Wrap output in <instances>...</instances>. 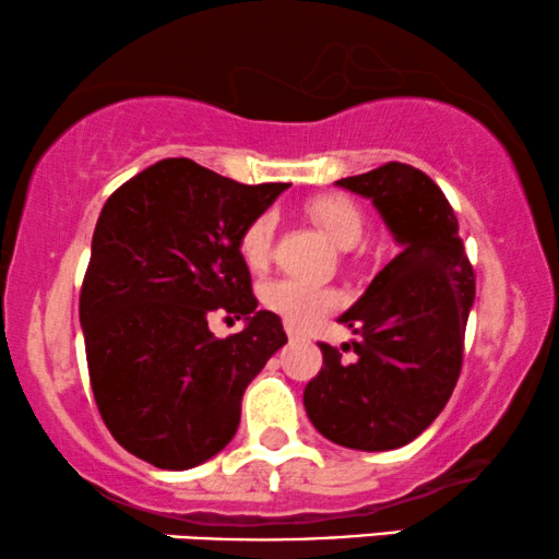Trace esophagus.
Listing matches in <instances>:
<instances>
[{"label":"esophagus","instance_id":"obj_1","mask_svg":"<svg viewBox=\"0 0 559 559\" xmlns=\"http://www.w3.org/2000/svg\"><path fill=\"white\" fill-rule=\"evenodd\" d=\"M285 331H287V336H289V338H300V336H302V331H300V329H295V325H289V323L285 325Z\"/></svg>","mask_w":559,"mask_h":559}]
</instances>
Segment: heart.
Returning a JSON list of instances; mask_svg holds the SVG:
<instances>
[{"label": "heart", "mask_w": 559, "mask_h": 559, "mask_svg": "<svg viewBox=\"0 0 559 559\" xmlns=\"http://www.w3.org/2000/svg\"><path fill=\"white\" fill-rule=\"evenodd\" d=\"M306 213L310 215V221H313L316 226L344 251L354 249V246L359 243L361 234H365V215H361V207L352 198H346V194H318V198L308 200ZM272 228V213H262L253 217L249 226L241 230L238 251H241V259L251 266V270L264 266L266 257H270ZM338 302H342V295H338L336 289L313 285V282L287 277L274 280L264 287V306L285 318L289 325H297V329H308V325L323 321Z\"/></svg>", "instance_id": "heart-1"}]
</instances>
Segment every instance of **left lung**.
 <instances>
[{"mask_svg": "<svg viewBox=\"0 0 559 559\" xmlns=\"http://www.w3.org/2000/svg\"><path fill=\"white\" fill-rule=\"evenodd\" d=\"M336 185L372 200L401 253L338 318L357 336L342 346L355 359L318 344L323 367L302 403L333 444L388 452L429 429L460 380L475 272L452 205L421 169L390 162Z\"/></svg>", "mask_w": 559, "mask_h": 559, "instance_id": "left-lung-1", "label": "left lung"}]
</instances>
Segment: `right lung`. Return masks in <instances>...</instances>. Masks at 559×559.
<instances>
[{"instance_id":"1","label":"right lung","mask_w":559,"mask_h":559,"mask_svg":"<svg viewBox=\"0 0 559 559\" xmlns=\"http://www.w3.org/2000/svg\"><path fill=\"white\" fill-rule=\"evenodd\" d=\"M287 185H241L164 158L118 187L92 236L79 321L99 416L120 447L162 469H190L236 437L241 397L287 344L257 310L241 230ZM243 317L215 340L206 316Z\"/></svg>"}]
</instances>
